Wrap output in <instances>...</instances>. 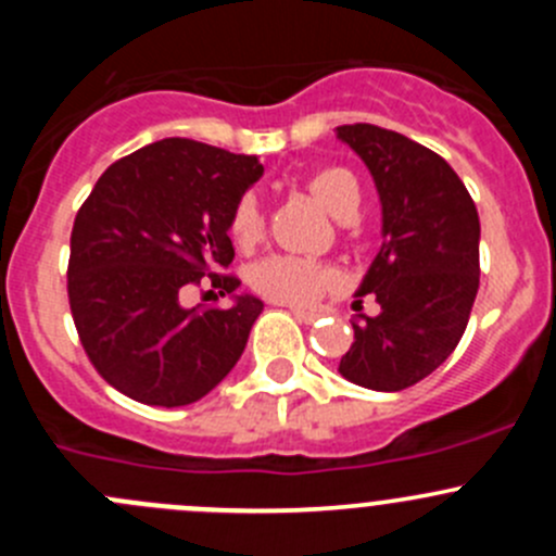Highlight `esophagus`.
<instances>
[{"label": "esophagus", "instance_id": "obj_1", "mask_svg": "<svg viewBox=\"0 0 556 556\" xmlns=\"http://www.w3.org/2000/svg\"><path fill=\"white\" fill-rule=\"evenodd\" d=\"M293 317L299 319V323H314V319L319 317V312H312V309H299V306H293Z\"/></svg>", "mask_w": 556, "mask_h": 556}]
</instances>
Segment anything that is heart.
<instances>
[{
	"mask_svg": "<svg viewBox=\"0 0 556 556\" xmlns=\"http://www.w3.org/2000/svg\"><path fill=\"white\" fill-rule=\"evenodd\" d=\"M309 190L314 199L333 217H346L361 204V185L355 174L328 166L312 174ZM266 231V217L257 193H244L231 212V237L239 247H255ZM252 288L268 301L293 306H312L339 288L341 277L330 263L299 255H271L257 263L250 274Z\"/></svg>",
	"mask_w": 556,
	"mask_h": 556,
	"instance_id": "obj_1",
	"label": "heart"
}]
</instances>
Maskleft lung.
<instances>
[{"label":"left lung","instance_id":"left-lung-1","mask_svg":"<svg viewBox=\"0 0 556 556\" xmlns=\"http://www.w3.org/2000/svg\"><path fill=\"white\" fill-rule=\"evenodd\" d=\"M336 137L361 155L382 201V247L357 288L377 295L379 314L352 319L339 374L368 390H406L463 339L479 290V212L452 166L414 139L371 123L339 126Z\"/></svg>","mask_w":556,"mask_h":556}]
</instances>
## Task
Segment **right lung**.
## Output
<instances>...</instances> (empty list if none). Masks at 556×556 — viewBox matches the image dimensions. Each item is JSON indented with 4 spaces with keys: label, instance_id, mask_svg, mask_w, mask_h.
Masks as SVG:
<instances>
[{
    "label": "right lung",
    "instance_id": "add662e5",
    "mask_svg": "<svg viewBox=\"0 0 556 556\" xmlns=\"http://www.w3.org/2000/svg\"><path fill=\"white\" fill-rule=\"evenodd\" d=\"M263 174L255 155L161 139L115 161L80 206L70 242L72 317L106 384L148 406H188L242 357L255 295H237L231 212ZM211 274L228 311H185L178 295Z\"/></svg>",
    "mask_w": 556,
    "mask_h": 556
}]
</instances>
